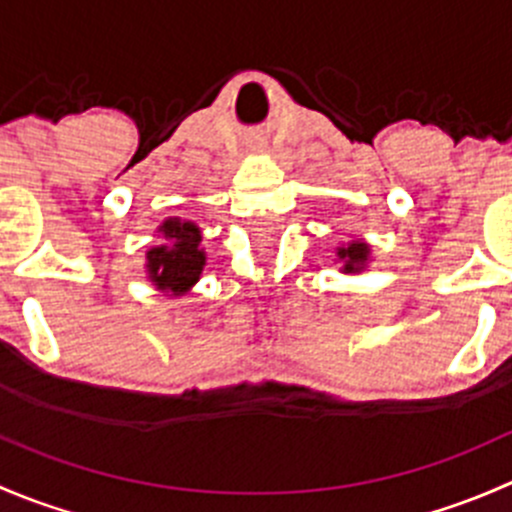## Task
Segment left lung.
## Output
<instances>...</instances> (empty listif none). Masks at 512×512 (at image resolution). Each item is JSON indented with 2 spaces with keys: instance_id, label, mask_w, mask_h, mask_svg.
<instances>
[{
  "instance_id": "8db88e82",
  "label": "left lung",
  "mask_w": 512,
  "mask_h": 512,
  "mask_svg": "<svg viewBox=\"0 0 512 512\" xmlns=\"http://www.w3.org/2000/svg\"><path fill=\"white\" fill-rule=\"evenodd\" d=\"M334 260L342 265L339 272H344V275H361L371 262V245L364 237L356 235L347 242V245L337 247V257H334Z\"/></svg>"
}]
</instances>
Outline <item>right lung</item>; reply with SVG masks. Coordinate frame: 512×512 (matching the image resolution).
Here are the masks:
<instances>
[{
    "label": "right lung",
    "mask_w": 512,
    "mask_h": 512,
    "mask_svg": "<svg viewBox=\"0 0 512 512\" xmlns=\"http://www.w3.org/2000/svg\"><path fill=\"white\" fill-rule=\"evenodd\" d=\"M158 242L146 247V277L165 297H183L198 285L205 267L203 232L198 223L165 218L156 227Z\"/></svg>",
    "instance_id": "add662e5"
}]
</instances>
